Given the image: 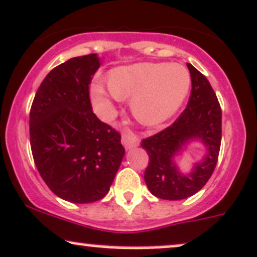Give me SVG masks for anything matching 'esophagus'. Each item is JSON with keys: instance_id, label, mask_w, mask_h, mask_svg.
<instances>
[{"instance_id": "obj_1", "label": "esophagus", "mask_w": 257, "mask_h": 257, "mask_svg": "<svg viewBox=\"0 0 257 257\" xmlns=\"http://www.w3.org/2000/svg\"><path fill=\"white\" fill-rule=\"evenodd\" d=\"M122 144L126 149L137 147L140 144V138L131 132H123L122 134Z\"/></svg>"}]
</instances>
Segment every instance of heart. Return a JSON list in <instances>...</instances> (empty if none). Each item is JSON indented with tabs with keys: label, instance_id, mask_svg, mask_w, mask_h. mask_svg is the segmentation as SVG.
Instances as JSON below:
<instances>
[{
	"label": "heart",
	"instance_id": "b5f03b06",
	"mask_svg": "<svg viewBox=\"0 0 257 257\" xmlns=\"http://www.w3.org/2000/svg\"><path fill=\"white\" fill-rule=\"evenodd\" d=\"M190 74L184 66L167 62H142L122 66L108 75V87L113 97L131 99V110L138 121L158 126L177 113L190 90ZM95 109L102 119L115 114L113 98L99 84L91 89Z\"/></svg>",
	"mask_w": 257,
	"mask_h": 257
}]
</instances>
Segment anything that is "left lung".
I'll return each mask as SVG.
<instances>
[{"label": "left lung", "instance_id": "8db88e82", "mask_svg": "<svg viewBox=\"0 0 257 257\" xmlns=\"http://www.w3.org/2000/svg\"><path fill=\"white\" fill-rule=\"evenodd\" d=\"M191 77V95L179 117L159 134L142 141L149 155L144 180L156 197L184 200L206 185L215 170L221 144V108L208 79L188 63ZM200 140L207 152L190 174L179 171L174 161L186 144Z\"/></svg>", "mask_w": 257, "mask_h": 257}]
</instances>
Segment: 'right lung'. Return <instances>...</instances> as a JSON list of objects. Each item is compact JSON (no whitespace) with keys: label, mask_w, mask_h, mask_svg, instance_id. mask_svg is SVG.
I'll list each match as a JSON object with an SVG mask.
<instances>
[{"label":"right lung","mask_w":257,"mask_h":257,"mask_svg":"<svg viewBox=\"0 0 257 257\" xmlns=\"http://www.w3.org/2000/svg\"><path fill=\"white\" fill-rule=\"evenodd\" d=\"M99 66L89 54L51 69L30 110L36 167L48 188L72 203L103 198L125 155L119 132L92 111L89 86Z\"/></svg>","instance_id":"add662e5"}]
</instances>
